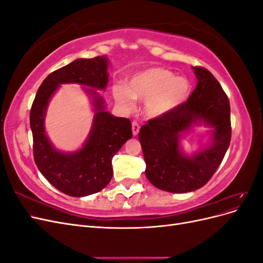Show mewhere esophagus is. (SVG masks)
<instances>
[{
  "instance_id": "esophagus-1",
  "label": "esophagus",
  "mask_w": 263,
  "mask_h": 263,
  "mask_svg": "<svg viewBox=\"0 0 263 263\" xmlns=\"http://www.w3.org/2000/svg\"><path fill=\"white\" fill-rule=\"evenodd\" d=\"M139 128H140L139 124H138L136 121H134V122L132 123V130H133V135H134V136H137L138 133H139Z\"/></svg>"
}]
</instances>
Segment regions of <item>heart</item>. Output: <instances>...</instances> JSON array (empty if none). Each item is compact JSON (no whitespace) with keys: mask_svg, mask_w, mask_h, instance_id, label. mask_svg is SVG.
<instances>
[{"mask_svg":"<svg viewBox=\"0 0 263 263\" xmlns=\"http://www.w3.org/2000/svg\"><path fill=\"white\" fill-rule=\"evenodd\" d=\"M189 91L186 79L174 77L163 68H151L134 74L127 83L114 84L113 97L124 109H132L135 100H145V113L148 117L168 114L184 100Z\"/></svg>","mask_w":263,"mask_h":263,"instance_id":"obj_1","label":"heart"}]
</instances>
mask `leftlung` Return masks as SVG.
<instances>
[{
  "instance_id": "left-lung-1",
  "label": "left lung",
  "mask_w": 263,
  "mask_h": 263,
  "mask_svg": "<svg viewBox=\"0 0 263 263\" xmlns=\"http://www.w3.org/2000/svg\"><path fill=\"white\" fill-rule=\"evenodd\" d=\"M193 70L197 84L187 101L168 114L149 119L138 134L146 177L166 192L186 193L204 186L221 163L232 138L228 97L208 69ZM201 121L214 127L213 142L187 157L178 147L180 135Z\"/></svg>"
}]
</instances>
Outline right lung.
I'll use <instances>...</instances> for the list:
<instances>
[{
    "label": "right lung",
    "instance_id": "obj_1",
    "mask_svg": "<svg viewBox=\"0 0 263 263\" xmlns=\"http://www.w3.org/2000/svg\"><path fill=\"white\" fill-rule=\"evenodd\" d=\"M106 57L77 59L53 71L43 81L30 108L33 151L37 168L50 184L69 196L91 195L104 189L113 177L112 159L133 136L128 118L115 117L104 109V101L93 89L95 106L92 129L85 145L72 154L55 150L45 133L49 100L62 83H79L104 90L108 82Z\"/></svg>",
    "mask_w": 263,
    "mask_h": 263
}]
</instances>
